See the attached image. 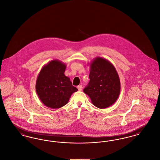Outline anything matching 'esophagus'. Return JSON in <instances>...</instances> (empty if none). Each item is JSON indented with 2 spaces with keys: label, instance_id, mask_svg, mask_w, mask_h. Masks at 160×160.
Here are the masks:
<instances>
[{
  "label": "esophagus",
  "instance_id": "obj_1",
  "mask_svg": "<svg viewBox=\"0 0 160 160\" xmlns=\"http://www.w3.org/2000/svg\"><path fill=\"white\" fill-rule=\"evenodd\" d=\"M77 89L79 91H81L82 90V85H78L77 86Z\"/></svg>",
  "mask_w": 160,
  "mask_h": 160
}]
</instances>
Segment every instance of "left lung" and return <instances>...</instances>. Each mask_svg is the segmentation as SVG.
I'll use <instances>...</instances> for the list:
<instances>
[{"mask_svg":"<svg viewBox=\"0 0 160 160\" xmlns=\"http://www.w3.org/2000/svg\"><path fill=\"white\" fill-rule=\"evenodd\" d=\"M90 81L83 92L92 104L99 108L112 106L118 98L121 83L118 74L112 63L97 57L90 64Z\"/></svg>","mask_w":160,"mask_h":160,"instance_id":"obj_1","label":"left lung"}]
</instances>
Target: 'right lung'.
I'll return each mask as SVG.
<instances>
[{
	"mask_svg": "<svg viewBox=\"0 0 160 160\" xmlns=\"http://www.w3.org/2000/svg\"><path fill=\"white\" fill-rule=\"evenodd\" d=\"M66 65L53 60L42 67L36 82V91L41 102L49 108H59L68 102L71 95L78 91L64 74Z\"/></svg>",
	"mask_w": 160,
	"mask_h": 160,
	"instance_id": "obj_1",
	"label": "right lung"
}]
</instances>
